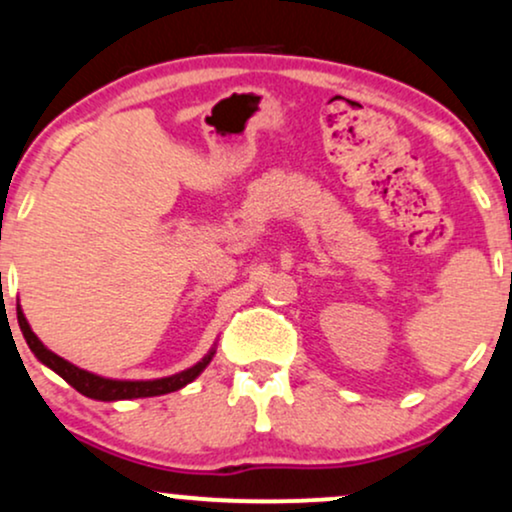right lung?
I'll list each match as a JSON object with an SVG mask.
<instances>
[{
  "label": "right lung",
  "mask_w": 512,
  "mask_h": 512,
  "mask_svg": "<svg viewBox=\"0 0 512 512\" xmlns=\"http://www.w3.org/2000/svg\"><path fill=\"white\" fill-rule=\"evenodd\" d=\"M18 315V326H21L23 338H26L28 348L33 350V355L38 357L42 365L57 372L66 384H71L73 389L83 396H88L92 400H104V403H114V400H133V398H152V396H164V393L178 391L183 386H188L190 381H195L205 372V367L212 362L214 353H217V346H214L209 353L202 357L200 362H195L193 367L183 369V372L171 374V377H162V379H140V381H131V379H109V377H100V374H92L88 369H80L73 365V362L64 360L57 353H52L45 343L40 341L38 336L33 334L30 329L26 315H23L21 305L16 307Z\"/></svg>",
  "instance_id": "add662e5"
}]
</instances>
